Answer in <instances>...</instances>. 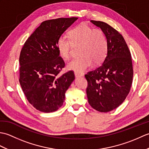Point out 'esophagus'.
I'll use <instances>...</instances> for the list:
<instances>
[{"instance_id":"34e87169","label":"esophagus","mask_w":149,"mask_h":149,"mask_svg":"<svg viewBox=\"0 0 149 149\" xmlns=\"http://www.w3.org/2000/svg\"><path fill=\"white\" fill-rule=\"evenodd\" d=\"M74 74H75V77H81L84 76L83 74H80V73H78V72H75Z\"/></svg>"}]
</instances>
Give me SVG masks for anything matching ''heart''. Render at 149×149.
Listing matches in <instances>:
<instances>
[{"label":"heart","instance_id":"obj_1","mask_svg":"<svg viewBox=\"0 0 149 149\" xmlns=\"http://www.w3.org/2000/svg\"><path fill=\"white\" fill-rule=\"evenodd\" d=\"M68 38L61 36L57 47L59 55L64 59L70 58L72 45H81L80 58L70 62L68 68L83 72L92 65L99 64L105 59L107 52V40L105 33L100 29H93L86 24H81L69 32Z\"/></svg>","mask_w":149,"mask_h":149}]
</instances>
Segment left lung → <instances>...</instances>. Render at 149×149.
<instances>
[{
	"instance_id": "left-lung-1",
	"label": "left lung",
	"mask_w": 149,
	"mask_h": 149,
	"mask_svg": "<svg viewBox=\"0 0 149 149\" xmlns=\"http://www.w3.org/2000/svg\"><path fill=\"white\" fill-rule=\"evenodd\" d=\"M105 33L107 52L102 64L85 75L90 105L100 112L118 107L127 97L132 83L131 52L123 37L105 22L91 20Z\"/></svg>"
}]
</instances>
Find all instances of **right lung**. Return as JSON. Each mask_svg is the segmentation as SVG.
I'll use <instances>...</instances> for the list:
<instances>
[{"label":"right lung","mask_w":149,"mask_h":149,"mask_svg":"<svg viewBox=\"0 0 149 149\" xmlns=\"http://www.w3.org/2000/svg\"><path fill=\"white\" fill-rule=\"evenodd\" d=\"M77 19L59 18L43 22L21 50L19 82L29 102L42 112H54L61 107L65 92L75 79L71 70L58 75L65 62L57 43Z\"/></svg>","instance_id":"obj_1"}]
</instances>
